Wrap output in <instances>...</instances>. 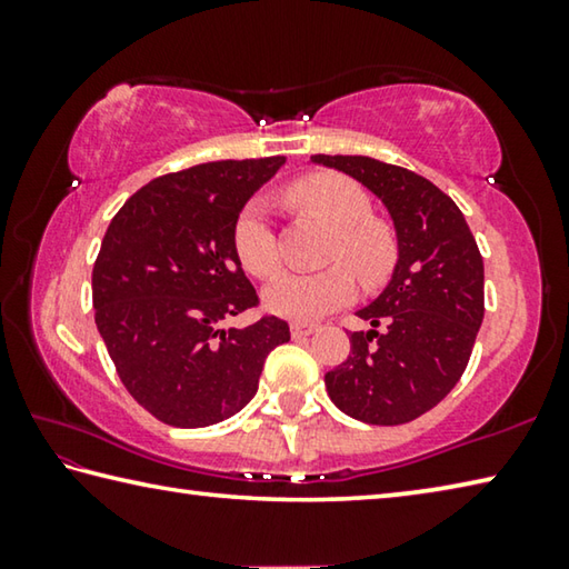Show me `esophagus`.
<instances>
[{"instance_id": "obj_1", "label": "esophagus", "mask_w": 569, "mask_h": 569, "mask_svg": "<svg viewBox=\"0 0 569 569\" xmlns=\"http://www.w3.org/2000/svg\"><path fill=\"white\" fill-rule=\"evenodd\" d=\"M316 331H319V326H316V323H293L291 326L293 339H308V336L316 333Z\"/></svg>"}]
</instances>
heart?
I'll list each match as a JSON object with an SVG mask.
<instances>
[{
  "label": "heart",
  "instance_id": "obj_1",
  "mask_svg": "<svg viewBox=\"0 0 569 569\" xmlns=\"http://www.w3.org/2000/svg\"><path fill=\"white\" fill-rule=\"evenodd\" d=\"M286 200L333 230L329 263L321 273H286L268 286L266 306L296 323H308L351 301L353 278L379 283L397 261V240L391 228L373 218L371 198L359 182L339 172H313L286 188ZM233 250L240 266L256 278L281 271V243L261 198L248 200L233 220Z\"/></svg>",
  "mask_w": 569,
  "mask_h": 569
}]
</instances>
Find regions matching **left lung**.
<instances>
[{"mask_svg":"<svg viewBox=\"0 0 569 569\" xmlns=\"http://www.w3.org/2000/svg\"><path fill=\"white\" fill-rule=\"evenodd\" d=\"M363 182L389 208L399 261L383 293L361 308L371 331L326 373V391L349 417L397 427L435 409L465 373L485 319V261L447 192L407 168L363 156H311Z\"/></svg>","mask_w":569,"mask_h":569,"instance_id":"8db88e82","label":"left lung"}]
</instances>
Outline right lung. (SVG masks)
Here are the masks:
<instances>
[{
	"instance_id": "obj_1",
	"label": "right lung",
	"mask_w": 569,
	"mask_h": 569,
	"mask_svg": "<svg viewBox=\"0 0 569 569\" xmlns=\"http://www.w3.org/2000/svg\"><path fill=\"white\" fill-rule=\"evenodd\" d=\"M286 158L218 160L150 180L114 213L92 268L94 323L130 397L162 423L210 427L256 397L263 361L291 341L261 316L233 250V220Z\"/></svg>"
}]
</instances>
